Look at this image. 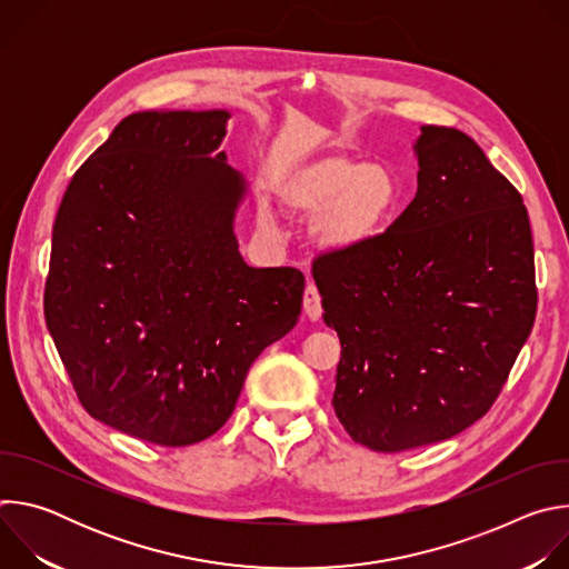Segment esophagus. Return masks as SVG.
I'll list each match as a JSON object with an SVG mask.
<instances>
[{"label":"esophagus","mask_w":569,"mask_h":569,"mask_svg":"<svg viewBox=\"0 0 569 569\" xmlns=\"http://www.w3.org/2000/svg\"><path fill=\"white\" fill-rule=\"evenodd\" d=\"M303 312L308 315V319H319L321 317V297L315 288V283L308 281L306 290H303Z\"/></svg>","instance_id":"esophagus-1"}]
</instances>
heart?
<instances>
[{
  "label": "heart",
  "mask_w": 569,
  "mask_h": 569,
  "mask_svg": "<svg viewBox=\"0 0 569 569\" xmlns=\"http://www.w3.org/2000/svg\"><path fill=\"white\" fill-rule=\"evenodd\" d=\"M279 202L295 216L312 218V242L327 254L349 257L371 248L391 227L400 209V182L396 173L353 154H303L274 180ZM259 220L274 224L268 207Z\"/></svg>",
  "instance_id": "b5f03b06"
}]
</instances>
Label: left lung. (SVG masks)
<instances>
[{
    "mask_svg": "<svg viewBox=\"0 0 569 569\" xmlns=\"http://www.w3.org/2000/svg\"><path fill=\"white\" fill-rule=\"evenodd\" d=\"M412 148L410 207L371 248L312 263L342 345L336 415L376 452L450 439L489 412L538 301L516 187L461 130L421 126Z\"/></svg>",
    "mask_w": 569,
    "mask_h": 569,
    "instance_id": "obj_1",
    "label": "left lung"
}]
</instances>
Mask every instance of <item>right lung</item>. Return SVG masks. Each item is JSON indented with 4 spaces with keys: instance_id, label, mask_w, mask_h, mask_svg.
I'll return each mask as SVG.
<instances>
[{
    "instance_id": "obj_1",
    "label": "right lung",
    "mask_w": 569,
    "mask_h": 569,
    "mask_svg": "<svg viewBox=\"0 0 569 569\" xmlns=\"http://www.w3.org/2000/svg\"><path fill=\"white\" fill-rule=\"evenodd\" d=\"M229 117H126L53 222L44 319L78 400L157 446L216 435L252 362L301 312L299 270L252 268L238 250L250 187L218 150Z\"/></svg>"
}]
</instances>
